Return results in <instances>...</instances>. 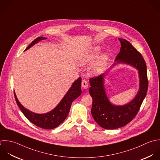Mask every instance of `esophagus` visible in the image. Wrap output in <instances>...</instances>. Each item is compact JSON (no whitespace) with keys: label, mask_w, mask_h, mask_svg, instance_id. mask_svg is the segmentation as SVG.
Masks as SVG:
<instances>
[{"label":"esophagus","mask_w":160,"mask_h":160,"mask_svg":"<svg viewBox=\"0 0 160 160\" xmlns=\"http://www.w3.org/2000/svg\"><path fill=\"white\" fill-rule=\"evenodd\" d=\"M88 83L87 82V81L85 80H83L82 82V87L85 88V89H87L88 88Z\"/></svg>","instance_id":"34e87169"}]
</instances>
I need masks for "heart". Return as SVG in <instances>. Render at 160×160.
<instances>
[{"mask_svg": "<svg viewBox=\"0 0 160 160\" xmlns=\"http://www.w3.org/2000/svg\"><path fill=\"white\" fill-rule=\"evenodd\" d=\"M101 51V47L94 45L82 50L77 57V63L82 67L90 65L88 68V73L90 76H98L105 70L108 60L109 55L107 53H102L97 55Z\"/></svg>", "mask_w": 160, "mask_h": 160, "instance_id": "obj_1", "label": "heart"}]
</instances>
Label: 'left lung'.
<instances>
[{
	"label": "left lung",
	"instance_id": "left-lung-1",
	"mask_svg": "<svg viewBox=\"0 0 160 160\" xmlns=\"http://www.w3.org/2000/svg\"><path fill=\"white\" fill-rule=\"evenodd\" d=\"M118 40L121 43L120 51L111 68L120 63L136 68L139 75V89L132 101L123 105H116L110 101L105 88V78L110 70L90 79L89 93L93 99L92 115L98 125L107 130L123 127L134 118L147 95L148 87L147 65L142 55L127 40Z\"/></svg>",
	"mask_w": 160,
	"mask_h": 160
}]
</instances>
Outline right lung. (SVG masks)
Here are the masks:
<instances>
[{"label": "right lung", "mask_w": 160, "mask_h": 160, "mask_svg": "<svg viewBox=\"0 0 160 160\" xmlns=\"http://www.w3.org/2000/svg\"><path fill=\"white\" fill-rule=\"evenodd\" d=\"M45 39H47V38L43 37L37 38L26 48L25 51L29 49L38 42ZM81 83L82 78L79 77L72 83L71 87L59 103L50 112L42 114L34 113L27 110L19 102L15 92L14 96L17 105L23 114L30 122L40 128L50 130L59 126L67 118L72 102L82 93Z\"/></svg>", "instance_id": "add662e5"}]
</instances>
